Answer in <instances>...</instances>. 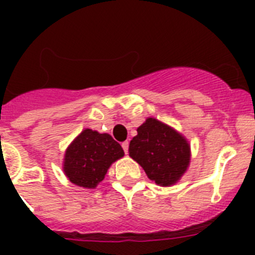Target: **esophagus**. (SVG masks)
<instances>
[{
	"label": "esophagus",
	"mask_w": 255,
	"mask_h": 255,
	"mask_svg": "<svg viewBox=\"0 0 255 255\" xmlns=\"http://www.w3.org/2000/svg\"><path fill=\"white\" fill-rule=\"evenodd\" d=\"M121 145H123V148H124V152H125L126 154H128V150H129V141H124V143L121 144Z\"/></svg>",
	"instance_id": "esophagus-1"
}]
</instances>
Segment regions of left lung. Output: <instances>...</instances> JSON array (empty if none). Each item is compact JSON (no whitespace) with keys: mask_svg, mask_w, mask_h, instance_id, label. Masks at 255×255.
<instances>
[{"mask_svg":"<svg viewBox=\"0 0 255 255\" xmlns=\"http://www.w3.org/2000/svg\"><path fill=\"white\" fill-rule=\"evenodd\" d=\"M131 139L129 155L157 185H175L190 164V144L179 131L148 117Z\"/></svg>","mask_w":255,"mask_h":255,"instance_id":"obj_1","label":"left lung"}]
</instances>
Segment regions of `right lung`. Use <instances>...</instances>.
I'll return each instance as SVG.
<instances>
[{
  "instance_id": "1",
  "label": "right lung",
  "mask_w": 255,
  "mask_h": 255,
  "mask_svg": "<svg viewBox=\"0 0 255 255\" xmlns=\"http://www.w3.org/2000/svg\"><path fill=\"white\" fill-rule=\"evenodd\" d=\"M123 157V148L111 135L84 129L67 147L62 168L74 185L94 189L110 166Z\"/></svg>"
}]
</instances>
